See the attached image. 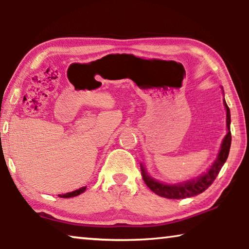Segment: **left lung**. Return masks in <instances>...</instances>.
Wrapping results in <instances>:
<instances>
[{"instance_id": "obj_1", "label": "left lung", "mask_w": 249, "mask_h": 249, "mask_svg": "<svg viewBox=\"0 0 249 249\" xmlns=\"http://www.w3.org/2000/svg\"><path fill=\"white\" fill-rule=\"evenodd\" d=\"M224 105L226 107V125H227V132L226 136L223 140L221 150L218 153L217 158L215 162L213 163V166L211 167V169L206 172L204 176H201L200 178L196 180L188 181V182L182 183V184H177V185H168L160 183L158 181L151 178L147 172L145 171L144 167L142 165V179H144L145 183L147 184L151 191L155 192L156 195L160 196L167 197V199H184V197H190L200 195V193L204 192L206 189H208L211 184L213 183V181L220 172L221 168L224 165L227 157H229L230 148H231V113L230 108L227 107V104L224 100Z\"/></svg>"}]
</instances>
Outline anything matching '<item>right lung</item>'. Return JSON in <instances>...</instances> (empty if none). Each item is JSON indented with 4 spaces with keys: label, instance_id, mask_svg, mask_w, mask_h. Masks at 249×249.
I'll use <instances>...</instances> for the list:
<instances>
[{
    "label": "right lung",
    "instance_id": "right-lung-1",
    "mask_svg": "<svg viewBox=\"0 0 249 249\" xmlns=\"http://www.w3.org/2000/svg\"><path fill=\"white\" fill-rule=\"evenodd\" d=\"M84 190H86V187L84 188H80L78 189V190H74L72 192H69V193H65V195H59V196L60 197H72V196H77L79 195H81L82 192H84Z\"/></svg>",
    "mask_w": 249,
    "mask_h": 249
}]
</instances>
